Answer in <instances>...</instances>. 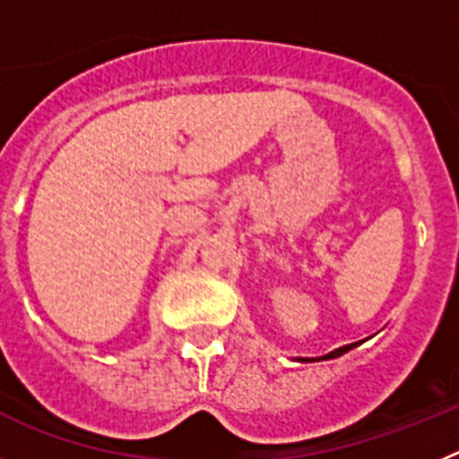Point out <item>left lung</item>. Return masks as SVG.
<instances>
[{
  "label": "left lung",
  "mask_w": 459,
  "mask_h": 459,
  "mask_svg": "<svg viewBox=\"0 0 459 459\" xmlns=\"http://www.w3.org/2000/svg\"><path fill=\"white\" fill-rule=\"evenodd\" d=\"M353 346H358V342H356V344H346V346H342V349H334V351H330L328 356L318 358V360H330V358H337V356H342V353H346V351H351V349H353ZM307 360H309V358H307Z\"/></svg>",
  "instance_id": "8db88e82"
}]
</instances>
